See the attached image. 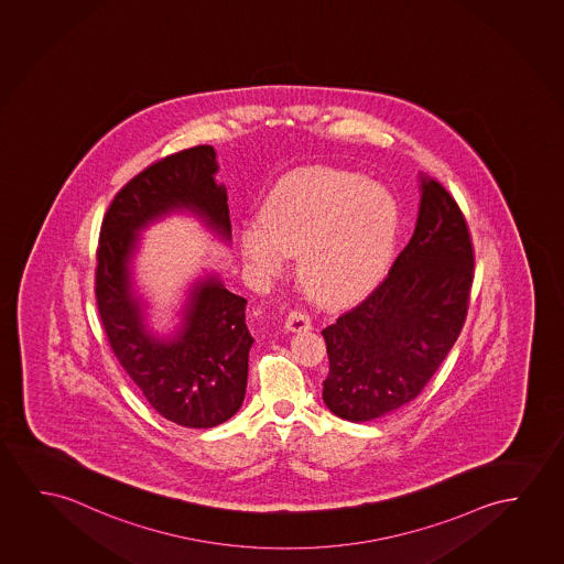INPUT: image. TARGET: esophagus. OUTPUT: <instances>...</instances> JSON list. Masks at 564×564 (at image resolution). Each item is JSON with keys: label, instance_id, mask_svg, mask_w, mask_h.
Returning <instances> with one entry per match:
<instances>
[{"label": "esophagus", "instance_id": "esophagus-1", "mask_svg": "<svg viewBox=\"0 0 564 564\" xmlns=\"http://www.w3.org/2000/svg\"><path fill=\"white\" fill-rule=\"evenodd\" d=\"M285 328L289 332H304V329L313 328V321H311L308 314L293 311L286 316Z\"/></svg>", "mask_w": 564, "mask_h": 564}]
</instances>
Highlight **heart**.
<instances>
[{
    "instance_id": "heart-1",
    "label": "heart",
    "mask_w": 564,
    "mask_h": 564,
    "mask_svg": "<svg viewBox=\"0 0 564 564\" xmlns=\"http://www.w3.org/2000/svg\"><path fill=\"white\" fill-rule=\"evenodd\" d=\"M399 200L364 175L313 165L286 175L263 205V225L242 226L238 242L260 278L299 253V278L321 303L354 301L379 281L394 253Z\"/></svg>"
}]
</instances>
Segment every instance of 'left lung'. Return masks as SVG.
Here are the masks:
<instances>
[{
    "mask_svg": "<svg viewBox=\"0 0 564 564\" xmlns=\"http://www.w3.org/2000/svg\"><path fill=\"white\" fill-rule=\"evenodd\" d=\"M416 228L389 275L322 329L329 373L322 399L336 416L371 422L416 399L459 338L475 256L459 205L420 175Z\"/></svg>",
    "mask_w": 564,
    "mask_h": 564,
    "instance_id": "8db88e82",
    "label": "left lung"
}]
</instances>
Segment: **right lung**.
I'll return each instance as SVG.
<instances>
[{"label":"right lung","mask_w":564,"mask_h":564,"mask_svg":"<svg viewBox=\"0 0 564 564\" xmlns=\"http://www.w3.org/2000/svg\"><path fill=\"white\" fill-rule=\"evenodd\" d=\"M217 172L213 147L187 148L150 165L115 195L97 246V308L111 349L150 406L183 427H215L242 406L253 344L248 301L207 273L189 286L174 334L160 336L148 326L132 260L142 230L177 213L230 243L228 195Z\"/></svg>","instance_id":"1"}]
</instances>
